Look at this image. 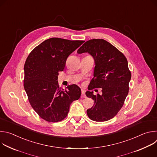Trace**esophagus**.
Returning a JSON list of instances; mask_svg holds the SVG:
<instances>
[{"mask_svg":"<svg viewBox=\"0 0 157 157\" xmlns=\"http://www.w3.org/2000/svg\"><path fill=\"white\" fill-rule=\"evenodd\" d=\"M86 98V96L85 94V91L83 90V89H82L81 91V98Z\"/></svg>","mask_w":157,"mask_h":157,"instance_id":"esophagus-1","label":"esophagus"}]
</instances>
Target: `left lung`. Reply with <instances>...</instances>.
<instances>
[{"mask_svg": "<svg viewBox=\"0 0 157 157\" xmlns=\"http://www.w3.org/2000/svg\"><path fill=\"white\" fill-rule=\"evenodd\" d=\"M77 53H88L94 60V78L89 85V90L102 88L101 95L86 91V96L94 101L93 106L87 110V116L96 122L113 119L123 106L128 93L131 73L125 56L103 39L86 41Z\"/></svg>", "mask_w": 157, "mask_h": 157, "instance_id": "left-lung-1", "label": "left lung"}]
</instances>
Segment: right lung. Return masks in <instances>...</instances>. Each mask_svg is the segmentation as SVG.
I'll use <instances>...</instances> for the list:
<instances>
[{
  "label": "right lung",
  "mask_w": 157,
  "mask_h": 157,
  "mask_svg": "<svg viewBox=\"0 0 157 157\" xmlns=\"http://www.w3.org/2000/svg\"><path fill=\"white\" fill-rule=\"evenodd\" d=\"M84 43L59 38L47 39L35 47L24 65V86L29 101L39 116L56 122L68 115L71 104L79 99L81 89L76 84L62 89L58 82L68 58Z\"/></svg>",
  "instance_id": "right-lung-1"
}]
</instances>
